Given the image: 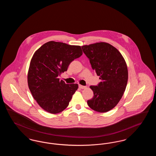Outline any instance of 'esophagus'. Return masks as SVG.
Here are the masks:
<instances>
[{"label":"esophagus","mask_w":156,"mask_h":156,"mask_svg":"<svg viewBox=\"0 0 156 156\" xmlns=\"http://www.w3.org/2000/svg\"><path fill=\"white\" fill-rule=\"evenodd\" d=\"M79 88L80 89H85V88H87V87L83 86V85H79Z\"/></svg>","instance_id":"obj_1"}]
</instances>
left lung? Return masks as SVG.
Listing matches in <instances>:
<instances>
[{
	"label": "left lung",
	"mask_w": 156,
	"mask_h": 156,
	"mask_svg": "<svg viewBox=\"0 0 156 156\" xmlns=\"http://www.w3.org/2000/svg\"><path fill=\"white\" fill-rule=\"evenodd\" d=\"M81 47L101 81L97 86L90 87L94 95L87 104L94 111H109L119 103L126 89L128 71L125 60L115 47L107 43Z\"/></svg>",
	"instance_id": "8db88e82"
}]
</instances>
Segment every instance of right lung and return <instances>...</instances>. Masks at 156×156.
Here are the masks:
<instances>
[{"label": "right lung", "mask_w": 156, "mask_h": 156, "mask_svg": "<svg viewBox=\"0 0 156 156\" xmlns=\"http://www.w3.org/2000/svg\"><path fill=\"white\" fill-rule=\"evenodd\" d=\"M82 55L80 46L54 41L45 43L34 52L28 71V85L34 99L45 111L56 114L68 106L78 85L66 84L58 76Z\"/></svg>", "instance_id": "obj_1"}]
</instances>
